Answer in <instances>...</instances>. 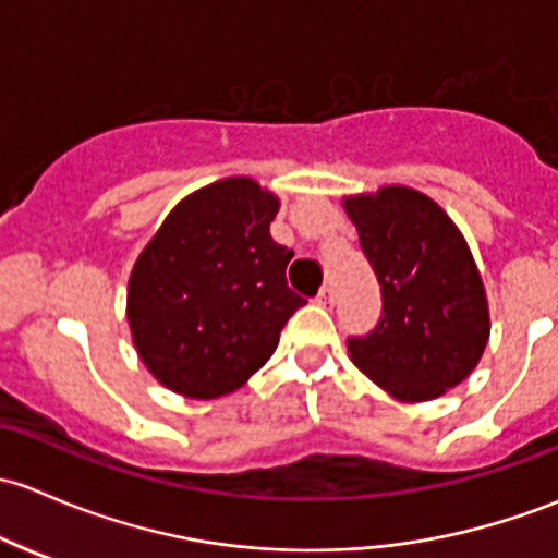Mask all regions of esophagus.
<instances>
[{"label":"esophagus","mask_w":558,"mask_h":558,"mask_svg":"<svg viewBox=\"0 0 558 558\" xmlns=\"http://www.w3.org/2000/svg\"><path fill=\"white\" fill-rule=\"evenodd\" d=\"M332 301H336V298H332L330 287H322V290L317 292V303H319V306H332Z\"/></svg>","instance_id":"obj_1"}]
</instances>
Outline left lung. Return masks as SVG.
<instances>
[{"instance_id":"8db88e82","label":"left lung","mask_w":558,"mask_h":558,"mask_svg":"<svg viewBox=\"0 0 558 558\" xmlns=\"http://www.w3.org/2000/svg\"><path fill=\"white\" fill-rule=\"evenodd\" d=\"M381 287V319L347 349L403 400H433L470 376L489 341L484 281L444 209L411 187L347 201Z\"/></svg>"}]
</instances>
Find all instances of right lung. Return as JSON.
<instances>
[{"instance_id": "1", "label": "right lung", "mask_w": 558, "mask_h": 558, "mask_svg": "<svg viewBox=\"0 0 558 558\" xmlns=\"http://www.w3.org/2000/svg\"><path fill=\"white\" fill-rule=\"evenodd\" d=\"M279 201L246 177L174 206L136 260L129 325L163 387L209 400L266 365L281 327L306 303L287 287L292 250L268 233Z\"/></svg>"}]
</instances>
